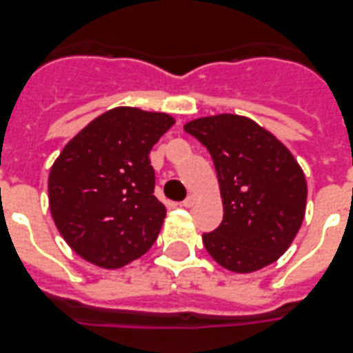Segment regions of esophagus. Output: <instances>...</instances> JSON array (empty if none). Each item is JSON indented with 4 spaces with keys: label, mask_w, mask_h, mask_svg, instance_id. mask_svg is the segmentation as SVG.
Here are the masks:
<instances>
[{
    "label": "esophagus",
    "mask_w": 353,
    "mask_h": 353,
    "mask_svg": "<svg viewBox=\"0 0 353 353\" xmlns=\"http://www.w3.org/2000/svg\"><path fill=\"white\" fill-rule=\"evenodd\" d=\"M196 199H198V198H196L194 194H190V196H188V198L185 199V201H183L181 205H183V207H187V209H188V207H192V205L196 203Z\"/></svg>",
    "instance_id": "esophagus-1"
}]
</instances>
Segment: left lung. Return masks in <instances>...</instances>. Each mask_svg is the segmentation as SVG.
Segmentation results:
<instances>
[{"mask_svg": "<svg viewBox=\"0 0 353 353\" xmlns=\"http://www.w3.org/2000/svg\"><path fill=\"white\" fill-rule=\"evenodd\" d=\"M212 155L223 221L203 234L221 268L252 273L276 262L306 214L307 183L284 143L252 119L218 113L185 124Z\"/></svg>", "mask_w": 353, "mask_h": 353, "instance_id": "1", "label": "left lung"}]
</instances>
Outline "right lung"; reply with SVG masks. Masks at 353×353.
Masks as SVG:
<instances>
[{
    "label": "right lung",
    "mask_w": 353,
    "mask_h": 353,
    "mask_svg": "<svg viewBox=\"0 0 353 353\" xmlns=\"http://www.w3.org/2000/svg\"><path fill=\"white\" fill-rule=\"evenodd\" d=\"M174 122L168 113L119 106L63 146L49 172V209L79 256L119 269L154 245L166 207L154 196L148 155Z\"/></svg>",
    "instance_id": "obj_1"
}]
</instances>
